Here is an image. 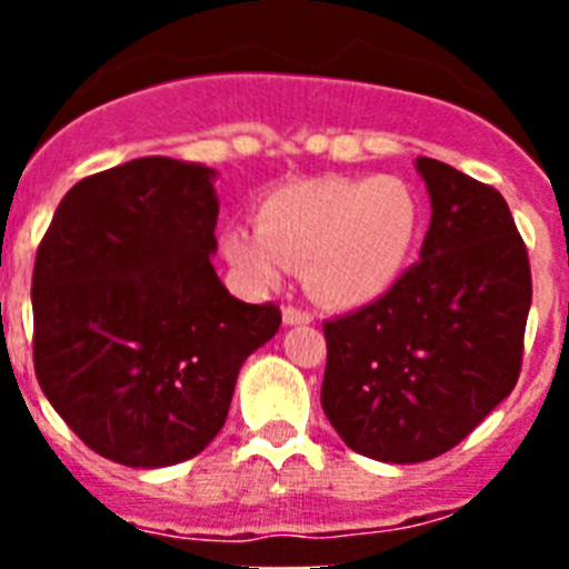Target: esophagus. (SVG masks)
<instances>
[{
  "instance_id": "1",
  "label": "esophagus",
  "mask_w": 569,
  "mask_h": 569,
  "mask_svg": "<svg viewBox=\"0 0 569 569\" xmlns=\"http://www.w3.org/2000/svg\"><path fill=\"white\" fill-rule=\"evenodd\" d=\"M281 319H284V325H310V321H313V313H310V310H301V308H293V305H288V308L281 310Z\"/></svg>"
}]
</instances>
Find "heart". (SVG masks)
<instances>
[{
  "label": "heart",
  "mask_w": 569,
  "mask_h": 569,
  "mask_svg": "<svg viewBox=\"0 0 569 569\" xmlns=\"http://www.w3.org/2000/svg\"><path fill=\"white\" fill-rule=\"evenodd\" d=\"M419 230V196L396 176H325L270 193L256 230H228L222 253L253 288H273L284 264H305L321 301L356 308L399 279Z\"/></svg>",
  "instance_id": "obj_1"
}]
</instances>
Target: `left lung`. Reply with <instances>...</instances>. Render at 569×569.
Segmentation results:
<instances>
[{"mask_svg": "<svg viewBox=\"0 0 569 569\" xmlns=\"http://www.w3.org/2000/svg\"><path fill=\"white\" fill-rule=\"evenodd\" d=\"M416 170L433 204L421 259L325 321V416L350 450L393 465L447 453L510 396L532 299L505 196L439 159Z\"/></svg>", "mask_w": 569, "mask_h": 569, "instance_id": "left-lung-1", "label": "left lung"}]
</instances>
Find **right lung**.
Segmentation results:
<instances>
[{
  "label": "right lung",
  "instance_id": "add662e5",
  "mask_svg": "<svg viewBox=\"0 0 569 569\" xmlns=\"http://www.w3.org/2000/svg\"><path fill=\"white\" fill-rule=\"evenodd\" d=\"M213 170L144 156L64 193L33 264V367L110 461L168 467L222 430L236 376L281 325L213 270Z\"/></svg>",
  "mask_w": 569,
  "mask_h": 569
}]
</instances>
